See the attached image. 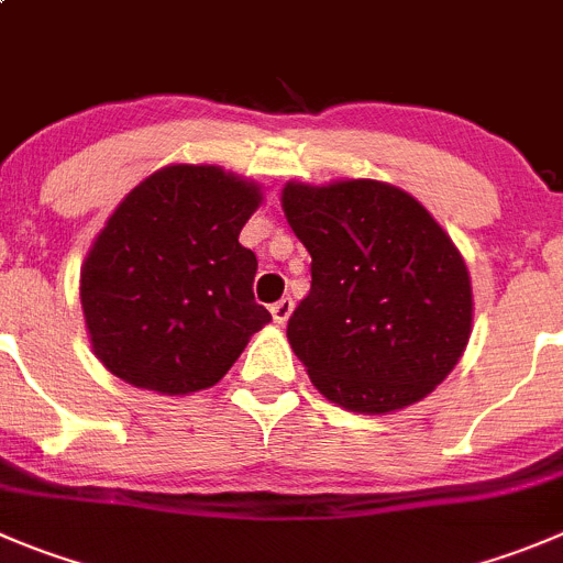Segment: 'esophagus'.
Instances as JSON below:
<instances>
[{"label":"esophagus","mask_w":563,"mask_h":563,"mask_svg":"<svg viewBox=\"0 0 563 563\" xmlns=\"http://www.w3.org/2000/svg\"><path fill=\"white\" fill-rule=\"evenodd\" d=\"M269 311H272V319H275L277 324L288 322V317H291V311H294V299H291V297L277 299V302L269 308Z\"/></svg>","instance_id":"esophagus-1"}]
</instances>
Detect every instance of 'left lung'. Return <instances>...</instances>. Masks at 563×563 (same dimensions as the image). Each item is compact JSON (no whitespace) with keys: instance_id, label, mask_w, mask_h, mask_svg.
Instances as JSON below:
<instances>
[{"instance_id":"1","label":"left lung","mask_w":563,"mask_h":563,"mask_svg":"<svg viewBox=\"0 0 563 563\" xmlns=\"http://www.w3.org/2000/svg\"><path fill=\"white\" fill-rule=\"evenodd\" d=\"M283 210L311 252V291L286 335L313 386L358 413L428 397L472 333L470 272L450 235L377 180L288 183Z\"/></svg>"}]
</instances>
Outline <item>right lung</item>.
<instances>
[{
  "mask_svg": "<svg viewBox=\"0 0 563 563\" xmlns=\"http://www.w3.org/2000/svg\"><path fill=\"white\" fill-rule=\"evenodd\" d=\"M261 191L219 166H166L113 210L93 241L80 299L93 355L115 377L191 394L228 375L269 322L239 233Z\"/></svg>",
  "mask_w": 563,
  "mask_h": 563,
  "instance_id": "obj_1",
  "label": "right lung"
}]
</instances>
